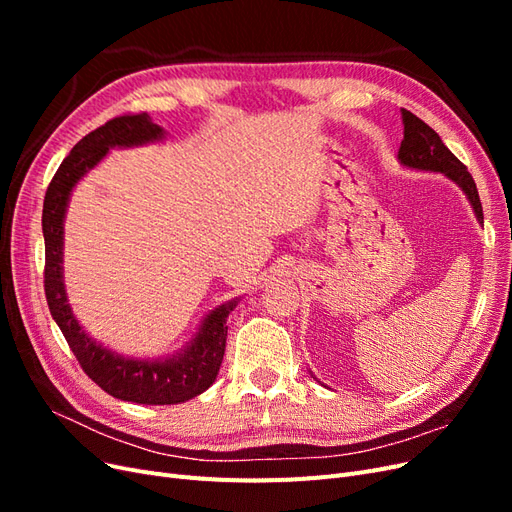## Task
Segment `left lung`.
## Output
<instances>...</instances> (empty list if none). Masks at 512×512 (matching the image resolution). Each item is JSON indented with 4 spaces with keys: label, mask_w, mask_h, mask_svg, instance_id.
<instances>
[{
    "label": "left lung",
    "mask_w": 512,
    "mask_h": 512,
    "mask_svg": "<svg viewBox=\"0 0 512 512\" xmlns=\"http://www.w3.org/2000/svg\"><path fill=\"white\" fill-rule=\"evenodd\" d=\"M401 121H404V141L397 151V160L416 170H429V173H442L451 181H455L463 194L468 196L474 209L476 220L483 224V205H480L476 183L468 168L463 166L448 149L442 138L433 132L423 119H418L410 111H401Z\"/></svg>",
    "instance_id": "left-lung-1"
}]
</instances>
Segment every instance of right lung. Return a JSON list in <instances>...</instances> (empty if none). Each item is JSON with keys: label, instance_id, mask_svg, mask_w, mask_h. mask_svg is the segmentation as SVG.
<instances>
[{"label": "right lung", "instance_id": "obj_1", "mask_svg": "<svg viewBox=\"0 0 512 512\" xmlns=\"http://www.w3.org/2000/svg\"><path fill=\"white\" fill-rule=\"evenodd\" d=\"M164 138V130L147 113L123 115L106 121L74 145L68 158L59 164L42 207L44 235V294L51 316L64 333L70 350L79 359L85 374L102 391L123 401L145 406L183 404L205 393L218 378L226 348V318L237 307L232 299L211 309L200 322L198 333L179 352L166 359H132L98 344L72 314L64 286V220L74 185L91 168L106 158L113 147H138Z\"/></svg>", "mask_w": 512, "mask_h": 512}]
</instances>
